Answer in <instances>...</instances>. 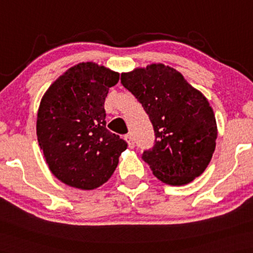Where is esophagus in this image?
<instances>
[{"mask_svg":"<svg viewBox=\"0 0 253 253\" xmlns=\"http://www.w3.org/2000/svg\"><path fill=\"white\" fill-rule=\"evenodd\" d=\"M125 139L127 141L128 145H129V148H134V146H135V142H134L133 134H131V133H128L127 135H125Z\"/></svg>","mask_w":253,"mask_h":253,"instance_id":"1","label":"esophagus"}]
</instances>
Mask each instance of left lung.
I'll use <instances>...</instances> for the list:
<instances>
[{"instance_id": "left-lung-1", "label": "left lung", "mask_w": 253, "mask_h": 253, "mask_svg": "<svg viewBox=\"0 0 253 253\" xmlns=\"http://www.w3.org/2000/svg\"><path fill=\"white\" fill-rule=\"evenodd\" d=\"M124 87L142 104L154 129V145L142 159L168 185H185L208 167L216 148L213 111L201 92L172 68L150 65L122 74Z\"/></svg>"}]
</instances>
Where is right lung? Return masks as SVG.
Masks as SVG:
<instances>
[{"mask_svg": "<svg viewBox=\"0 0 253 253\" xmlns=\"http://www.w3.org/2000/svg\"><path fill=\"white\" fill-rule=\"evenodd\" d=\"M119 74L93 62L68 69L45 93L37 139L48 168L67 185L93 190L114 174L127 143L105 127L104 101Z\"/></svg>", "mask_w": 253, "mask_h": 253, "instance_id": "1", "label": "right lung"}]
</instances>
